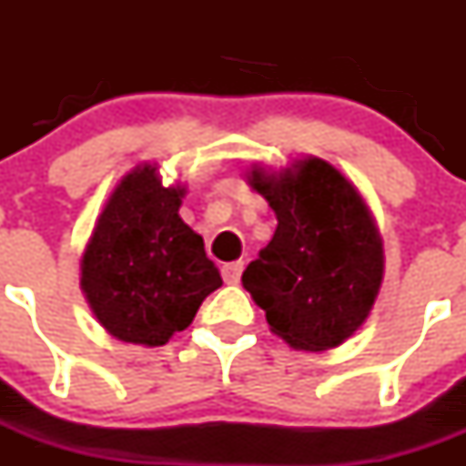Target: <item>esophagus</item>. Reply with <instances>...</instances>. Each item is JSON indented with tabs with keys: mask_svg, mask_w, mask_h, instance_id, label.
Instances as JSON below:
<instances>
[{
	"mask_svg": "<svg viewBox=\"0 0 466 466\" xmlns=\"http://www.w3.org/2000/svg\"><path fill=\"white\" fill-rule=\"evenodd\" d=\"M242 268H245V263H242V261L226 263L224 268H221V275H224V282L226 284H238V282H240Z\"/></svg>",
	"mask_w": 466,
	"mask_h": 466,
	"instance_id": "1",
	"label": "esophagus"
}]
</instances>
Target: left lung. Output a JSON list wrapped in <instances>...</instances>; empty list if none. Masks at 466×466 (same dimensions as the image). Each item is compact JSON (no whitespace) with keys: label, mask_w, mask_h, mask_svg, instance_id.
I'll return each instance as SVG.
<instances>
[{"label":"left lung","mask_w":466,"mask_h":466,"mask_svg":"<svg viewBox=\"0 0 466 466\" xmlns=\"http://www.w3.org/2000/svg\"><path fill=\"white\" fill-rule=\"evenodd\" d=\"M278 228L242 284L266 310L270 329L296 350L348 340L371 312L382 282V245L357 188L319 158L296 170H252Z\"/></svg>","instance_id":"obj_1"}]
</instances>
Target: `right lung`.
<instances>
[{"label":"right lung","instance_id":"obj_1","mask_svg":"<svg viewBox=\"0 0 466 466\" xmlns=\"http://www.w3.org/2000/svg\"><path fill=\"white\" fill-rule=\"evenodd\" d=\"M182 198L154 166L137 167L111 193L86 247L81 289L102 327L126 343L166 345L221 287L203 238L179 217Z\"/></svg>","mask_w":466,"mask_h":466}]
</instances>
